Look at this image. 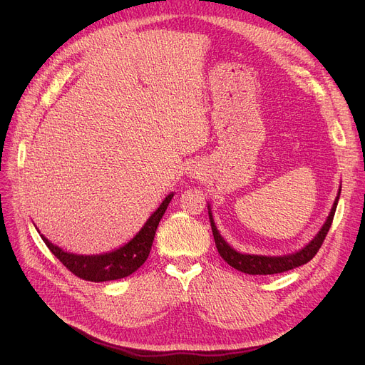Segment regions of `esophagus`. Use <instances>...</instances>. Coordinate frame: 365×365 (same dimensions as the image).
Masks as SVG:
<instances>
[{
  "label": "esophagus",
  "mask_w": 365,
  "mask_h": 365,
  "mask_svg": "<svg viewBox=\"0 0 365 365\" xmlns=\"http://www.w3.org/2000/svg\"><path fill=\"white\" fill-rule=\"evenodd\" d=\"M189 175L192 176V178H201L202 176V171H201V168L200 167H194V168H190V171H189Z\"/></svg>",
  "instance_id": "esophagus-1"
}]
</instances>
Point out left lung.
<instances>
[{
    "label": "left lung",
    "mask_w": 365,
    "mask_h": 365,
    "mask_svg": "<svg viewBox=\"0 0 365 365\" xmlns=\"http://www.w3.org/2000/svg\"><path fill=\"white\" fill-rule=\"evenodd\" d=\"M340 197V189L339 194L336 197V201L333 204L331 212L327 217V222L324 223V226L321 227V231L318 232V235L306 245L304 248H302L300 252L290 255V256H281V257H269V256H256V255H241L238 252H235L232 247H229L226 244V241L220 237V234L217 232V229L215 226V220L212 213L208 212V217H210V223H212V231H213V237H215V242L217 247V252L222 256V259L231 264L232 267H235L237 271H241L244 274H250V275H274V274H281L285 271L294 269L297 266H302L304 263H308L309 260H312V257H315V255L318 253V250L321 248L325 237H327L333 219H334V213H336V207H337V201ZM210 210V205H208Z\"/></svg>",
    "instance_id": "left-lung-1"
}]
</instances>
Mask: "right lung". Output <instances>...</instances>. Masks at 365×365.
I'll list each match as a JSON object with an SVG mask.
<instances>
[{"mask_svg": "<svg viewBox=\"0 0 365 365\" xmlns=\"http://www.w3.org/2000/svg\"><path fill=\"white\" fill-rule=\"evenodd\" d=\"M173 198V194L165 197L158 210L153 213L145 226L140 229V232L134 237L128 244L120 247L118 250L101 255V256H83V255H72L63 252L62 248L51 244L47 238H43L48 250L61 260V263L81 279L93 281V282H103L121 279L133 272H136L139 267L146 262L150 247L155 237L157 227L160 225L161 217L164 216L165 210Z\"/></svg>", "mask_w": 365, "mask_h": 365, "instance_id": "add662e5", "label": "right lung"}]
</instances>
